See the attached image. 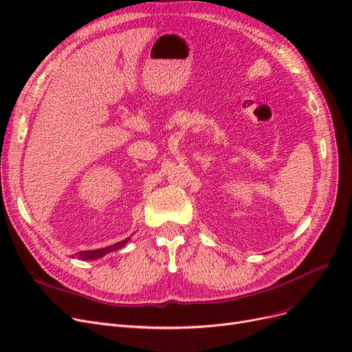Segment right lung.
I'll list each match as a JSON object with an SVG mask.
<instances>
[{
    "instance_id": "1",
    "label": "right lung",
    "mask_w": 352,
    "mask_h": 352,
    "mask_svg": "<svg viewBox=\"0 0 352 352\" xmlns=\"http://www.w3.org/2000/svg\"><path fill=\"white\" fill-rule=\"evenodd\" d=\"M129 239H131V236L122 239V241H120V243H117V244H114V245H109V247L100 248V250H92V251H80L78 254L72 255V256H77L78 260H82V261L97 260V258H101V256H104V255L108 254V252H113V251H117V250L122 248V247L129 241Z\"/></svg>"
}]
</instances>
